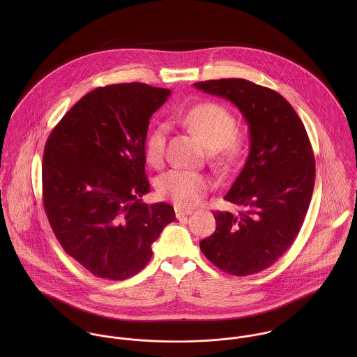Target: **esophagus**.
Segmentation results:
<instances>
[{"label": "esophagus", "mask_w": 357, "mask_h": 357, "mask_svg": "<svg viewBox=\"0 0 357 357\" xmlns=\"http://www.w3.org/2000/svg\"><path fill=\"white\" fill-rule=\"evenodd\" d=\"M174 211H176L177 218H181L184 215H190L194 213L192 208H185V207H174Z\"/></svg>", "instance_id": "esophagus-1"}]
</instances>
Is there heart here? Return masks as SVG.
I'll use <instances>...</instances> for the list:
<instances>
[{"label":"heart","instance_id":"obj_1","mask_svg":"<svg viewBox=\"0 0 357 357\" xmlns=\"http://www.w3.org/2000/svg\"><path fill=\"white\" fill-rule=\"evenodd\" d=\"M181 121L201 139L206 149L215 150V159L221 165L235 163L243 151L245 142L235 133V116L224 105L210 102L197 104L183 115ZM166 137V123H158L146 139L144 155L153 167H159L163 162ZM210 187L211 180L206 174L184 169H172L156 181L159 197L183 206L202 201Z\"/></svg>","mask_w":357,"mask_h":357}]
</instances>
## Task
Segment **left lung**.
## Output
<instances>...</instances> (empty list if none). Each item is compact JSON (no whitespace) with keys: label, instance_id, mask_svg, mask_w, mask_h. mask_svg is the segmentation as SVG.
<instances>
[{"label":"left lung","instance_id":"1","mask_svg":"<svg viewBox=\"0 0 357 357\" xmlns=\"http://www.w3.org/2000/svg\"><path fill=\"white\" fill-rule=\"evenodd\" d=\"M234 102L250 132V153L224 199L239 211H213L215 231L201 241L210 262L235 276L271 266L297 238L314 185L305 126L282 95L242 78L194 84Z\"/></svg>","mask_w":357,"mask_h":357}]
</instances>
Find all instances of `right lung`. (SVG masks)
<instances>
[{"label":"right lung","mask_w":357,"mask_h":357,"mask_svg":"<svg viewBox=\"0 0 357 357\" xmlns=\"http://www.w3.org/2000/svg\"><path fill=\"white\" fill-rule=\"evenodd\" d=\"M170 91L132 82L96 88L52 130L43 158V199L64 252L98 278L139 273L174 221L170 204H147L144 144L150 118Z\"/></svg>","instance_id":"obj_1"}]
</instances>
